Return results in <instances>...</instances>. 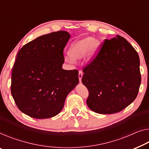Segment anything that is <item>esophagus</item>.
<instances>
[{
	"instance_id": "esophagus-1",
	"label": "esophagus",
	"mask_w": 149,
	"mask_h": 149,
	"mask_svg": "<svg viewBox=\"0 0 149 149\" xmlns=\"http://www.w3.org/2000/svg\"><path fill=\"white\" fill-rule=\"evenodd\" d=\"M82 76H83V72H82L81 70H79V74H78V77H79V82H81Z\"/></svg>"
}]
</instances>
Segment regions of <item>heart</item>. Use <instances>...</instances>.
Returning a JSON list of instances; mask_svg holds the SVG:
<instances>
[{"instance_id": "1", "label": "heart", "mask_w": 149, "mask_h": 149, "mask_svg": "<svg viewBox=\"0 0 149 149\" xmlns=\"http://www.w3.org/2000/svg\"><path fill=\"white\" fill-rule=\"evenodd\" d=\"M99 45V41L92 37L79 39L72 44L69 54L65 55L64 59L68 63H74L75 60L85 57L86 61L90 63L96 56Z\"/></svg>"}]
</instances>
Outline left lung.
<instances>
[{
	"label": "left lung",
	"instance_id": "1",
	"mask_svg": "<svg viewBox=\"0 0 149 149\" xmlns=\"http://www.w3.org/2000/svg\"><path fill=\"white\" fill-rule=\"evenodd\" d=\"M83 72L81 82L89 91L86 103L96 113L118 112L138 94L141 82L139 55L119 35L105 40L98 55Z\"/></svg>",
	"mask_w": 149,
	"mask_h": 149
}]
</instances>
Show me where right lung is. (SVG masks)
I'll list each match as a JSON object with an SVG mask.
<instances>
[{
  "label": "right lung",
  "instance_id": "right-lung-1",
  "mask_svg": "<svg viewBox=\"0 0 149 149\" xmlns=\"http://www.w3.org/2000/svg\"><path fill=\"white\" fill-rule=\"evenodd\" d=\"M70 37L65 31L51 33L26 43L18 52L11 94L24 114L37 119L56 116L78 84V71L62 68L63 49Z\"/></svg>",
  "mask_w": 149,
  "mask_h": 149
}]
</instances>
